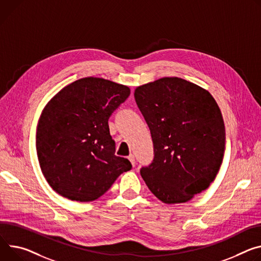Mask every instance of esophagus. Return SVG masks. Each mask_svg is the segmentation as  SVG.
<instances>
[{
	"instance_id": "esophagus-1",
	"label": "esophagus",
	"mask_w": 261,
	"mask_h": 261,
	"mask_svg": "<svg viewBox=\"0 0 261 261\" xmlns=\"http://www.w3.org/2000/svg\"><path fill=\"white\" fill-rule=\"evenodd\" d=\"M128 159L130 160V162H131V164L133 165V167H134V165H135V158H134V155H129V157H128Z\"/></svg>"
}]
</instances>
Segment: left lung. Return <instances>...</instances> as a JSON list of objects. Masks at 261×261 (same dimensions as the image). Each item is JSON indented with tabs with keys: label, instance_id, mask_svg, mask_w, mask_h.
I'll return each mask as SVG.
<instances>
[{
	"label": "left lung",
	"instance_id": "obj_1",
	"mask_svg": "<svg viewBox=\"0 0 261 261\" xmlns=\"http://www.w3.org/2000/svg\"><path fill=\"white\" fill-rule=\"evenodd\" d=\"M136 104L150 128L154 159L140 175L167 204L185 203L215 180L225 152V125L206 89L178 77L136 87Z\"/></svg>",
	"mask_w": 261,
	"mask_h": 261
}]
</instances>
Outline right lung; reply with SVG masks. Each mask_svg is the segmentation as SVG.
Instances as JSON below:
<instances>
[{"label": "right lung", "instance_id": "add662e5", "mask_svg": "<svg viewBox=\"0 0 261 261\" xmlns=\"http://www.w3.org/2000/svg\"><path fill=\"white\" fill-rule=\"evenodd\" d=\"M130 88L87 77L63 87L45 105L36 129L41 172L60 196L91 202L103 196L131 162L115 156L108 120Z\"/></svg>", "mask_w": 261, "mask_h": 261}]
</instances>
